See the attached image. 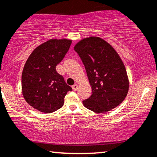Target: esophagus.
<instances>
[{
	"instance_id": "esophagus-1",
	"label": "esophagus",
	"mask_w": 157,
	"mask_h": 157,
	"mask_svg": "<svg viewBox=\"0 0 157 157\" xmlns=\"http://www.w3.org/2000/svg\"><path fill=\"white\" fill-rule=\"evenodd\" d=\"M77 88H78V85H77V84H75V85H72V89H73V90H75V91L77 90Z\"/></svg>"
}]
</instances>
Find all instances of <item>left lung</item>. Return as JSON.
<instances>
[{
	"label": "left lung",
	"mask_w": 157,
	"mask_h": 157,
	"mask_svg": "<svg viewBox=\"0 0 157 157\" xmlns=\"http://www.w3.org/2000/svg\"><path fill=\"white\" fill-rule=\"evenodd\" d=\"M86 69L92 88L85 107L96 113H105L118 106L129 90L126 69L115 49L104 39L89 37L74 47Z\"/></svg>",
	"instance_id": "8db88e82"
}]
</instances>
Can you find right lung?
I'll return each mask as SVG.
<instances>
[{
    "instance_id": "right-lung-1",
    "label": "right lung",
    "mask_w": 157,
    "mask_h": 157,
    "mask_svg": "<svg viewBox=\"0 0 157 157\" xmlns=\"http://www.w3.org/2000/svg\"><path fill=\"white\" fill-rule=\"evenodd\" d=\"M72 40L51 39L29 55L21 75V90L27 104L43 113H52L64 105L72 88L56 70L69 51Z\"/></svg>"
}]
</instances>
